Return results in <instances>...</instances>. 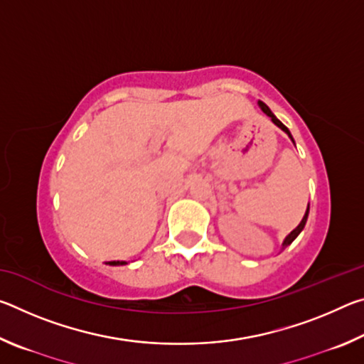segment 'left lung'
I'll return each instance as SVG.
<instances>
[{
	"mask_svg": "<svg viewBox=\"0 0 364 364\" xmlns=\"http://www.w3.org/2000/svg\"><path fill=\"white\" fill-rule=\"evenodd\" d=\"M258 106H260V109L263 110V112L264 114H267L268 117H269V119H271V122H273L274 123V125H278L279 128H281V130L282 132H284V133H287V136L289 138H291L292 139V143H294V138H292V134H291V132H289V128L284 125V123H281L278 119H276V115L273 114V112H271V110H269V107L267 106V104H264V102H262V101H258ZM295 144V143H294ZM308 212H310V204H308V207H306V212H305V215H304V218H301V221H300V225L297 226V228H295V230L294 231H291V232H289L287 234V236H286V239H284V242H282V249H286L287 247V245H291L292 242H294V239L295 237H297L299 236V234L301 232V230H304V228H305V223H306V218H308Z\"/></svg>",
	"mask_w": 364,
	"mask_h": 364,
	"instance_id": "1",
	"label": "left lung"
}]
</instances>
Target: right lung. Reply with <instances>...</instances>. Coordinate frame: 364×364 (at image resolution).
Returning a JSON list of instances; mask_svg holds the SVG:
<instances>
[{
    "label": "right lung",
    "mask_w": 364,
    "mask_h": 364,
    "mask_svg": "<svg viewBox=\"0 0 364 364\" xmlns=\"http://www.w3.org/2000/svg\"><path fill=\"white\" fill-rule=\"evenodd\" d=\"M109 264H114V267H117V264H127V262H120V260H114V262H107Z\"/></svg>",
    "instance_id": "add662e5"
}]
</instances>
